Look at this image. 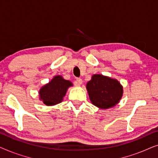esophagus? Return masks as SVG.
<instances>
[{
    "label": "esophagus",
    "mask_w": 158,
    "mask_h": 158,
    "mask_svg": "<svg viewBox=\"0 0 158 158\" xmlns=\"http://www.w3.org/2000/svg\"><path fill=\"white\" fill-rule=\"evenodd\" d=\"M82 83H83V81H82V79L80 78V77H77V78H76V80H75V85H81Z\"/></svg>",
    "instance_id": "34e87169"
}]
</instances>
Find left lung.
Returning <instances> with one entry per match:
<instances>
[{
    "label": "left lung",
    "instance_id": "1",
    "mask_svg": "<svg viewBox=\"0 0 158 158\" xmlns=\"http://www.w3.org/2000/svg\"><path fill=\"white\" fill-rule=\"evenodd\" d=\"M86 88L90 101L101 109H108L117 104L123 94L122 85L116 80L102 75H93Z\"/></svg>",
    "mask_w": 158,
    "mask_h": 158
}]
</instances>
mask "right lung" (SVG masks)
<instances>
[{"instance_id": "add662e5", "label": "right lung", "mask_w": 158, "mask_h": 158, "mask_svg": "<svg viewBox=\"0 0 158 158\" xmlns=\"http://www.w3.org/2000/svg\"><path fill=\"white\" fill-rule=\"evenodd\" d=\"M73 84L70 81H66L62 76H55L48 84L41 88L40 90V99L47 106H53L61 102L66 94L67 90Z\"/></svg>"}]
</instances>
